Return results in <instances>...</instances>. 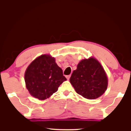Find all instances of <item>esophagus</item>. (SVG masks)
<instances>
[{
    "label": "esophagus",
    "mask_w": 131,
    "mask_h": 131,
    "mask_svg": "<svg viewBox=\"0 0 131 131\" xmlns=\"http://www.w3.org/2000/svg\"><path fill=\"white\" fill-rule=\"evenodd\" d=\"M70 75H67L66 76V78L67 79V80H69V79H70Z\"/></svg>",
    "instance_id": "1"
}]
</instances>
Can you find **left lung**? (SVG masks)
I'll list each match as a JSON object with an SVG mask.
<instances>
[{
	"label": "left lung",
	"mask_w": 131,
	"mask_h": 131,
	"mask_svg": "<svg viewBox=\"0 0 131 131\" xmlns=\"http://www.w3.org/2000/svg\"><path fill=\"white\" fill-rule=\"evenodd\" d=\"M69 81L77 93L88 100L101 96L108 85V77L103 67L93 57L82 59L78 63Z\"/></svg>",
	"instance_id": "left-lung-1"
}]
</instances>
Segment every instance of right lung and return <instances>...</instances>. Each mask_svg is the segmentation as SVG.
<instances>
[{
    "label": "right lung",
    "instance_id": "1",
    "mask_svg": "<svg viewBox=\"0 0 131 131\" xmlns=\"http://www.w3.org/2000/svg\"><path fill=\"white\" fill-rule=\"evenodd\" d=\"M66 80L55 58L47 54H42L31 62L25 74L26 86L29 93L42 101L57 92L59 86Z\"/></svg>",
    "mask_w": 131,
    "mask_h": 131
}]
</instances>
